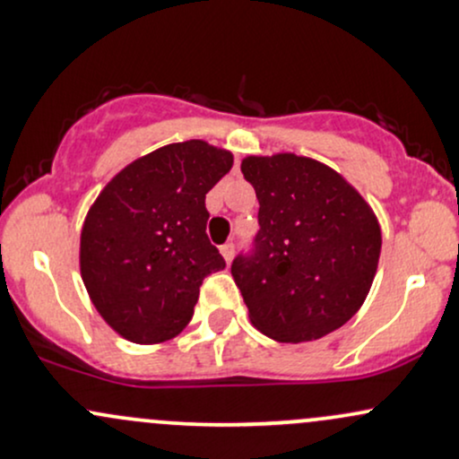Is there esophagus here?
Masks as SVG:
<instances>
[{
	"label": "esophagus",
	"instance_id": "obj_1",
	"mask_svg": "<svg viewBox=\"0 0 459 459\" xmlns=\"http://www.w3.org/2000/svg\"><path fill=\"white\" fill-rule=\"evenodd\" d=\"M220 255L224 256L226 263H230V259H233V255H235V246L233 244H224L222 247H220Z\"/></svg>",
	"mask_w": 459,
	"mask_h": 459
}]
</instances>
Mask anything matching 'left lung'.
Returning <instances> with one entry per match:
<instances>
[{
    "instance_id": "8db88e82",
    "label": "left lung",
    "mask_w": 459,
    "mask_h": 459,
    "mask_svg": "<svg viewBox=\"0 0 459 459\" xmlns=\"http://www.w3.org/2000/svg\"><path fill=\"white\" fill-rule=\"evenodd\" d=\"M241 172L259 198L255 255L233 281L256 330L307 343L360 310L377 272L382 229L371 204L334 168L296 152L247 155Z\"/></svg>"
}]
</instances>
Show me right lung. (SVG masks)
<instances>
[{
    "mask_svg": "<svg viewBox=\"0 0 459 459\" xmlns=\"http://www.w3.org/2000/svg\"><path fill=\"white\" fill-rule=\"evenodd\" d=\"M230 168V151L172 142L125 166L91 204L79 272L116 334L155 345L189 324L204 276L226 265L204 233V196Z\"/></svg>",
    "mask_w": 459,
    "mask_h": 459,
    "instance_id": "right-lung-1",
    "label": "right lung"
}]
</instances>
